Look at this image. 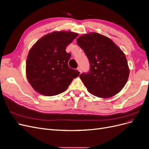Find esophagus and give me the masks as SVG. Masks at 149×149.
Wrapping results in <instances>:
<instances>
[{
	"mask_svg": "<svg viewBox=\"0 0 149 149\" xmlns=\"http://www.w3.org/2000/svg\"><path fill=\"white\" fill-rule=\"evenodd\" d=\"M77 70L80 72V73H81V67H78Z\"/></svg>",
	"mask_w": 149,
	"mask_h": 149,
	"instance_id": "34e87169",
	"label": "esophagus"
}]
</instances>
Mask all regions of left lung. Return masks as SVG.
<instances>
[{"instance_id":"1","label":"left lung","mask_w":149,"mask_h":149,"mask_svg":"<svg viewBox=\"0 0 149 149\" xmlns=\"http://www.w3.org/2000/svg\"><path fill=\"white\" fill-rule=\"evenodd\" d=\"M76 40L91 65L90 72L79 75L88 91L102 98H109L119 93L129 76L124 52L112 40L98 33H86Z\"/></svg>"}]
</instances>
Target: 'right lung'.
<instances>
[{
    "label": "right lung",
    "instance_id": "1",
    "mask_svg": "<svg viewBox=\"0 0 149 149\" xmlns=\"http://www.w3.org/2000/svg\"><path fill=\"white\" fill-rule=\"evenodd\" d=\"M78 36L71 31H55L44 35L30 49L26 76L35 91L52 96L63 93L79 72L68 65L71 54L66 48Z\"/></svg>",
    "mask_w": 149,
    "mask_h": 149
}]
</instances>
